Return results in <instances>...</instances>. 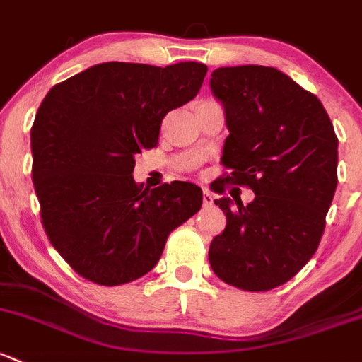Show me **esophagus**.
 <instances>
[{"instance_id":"obj_1","label":"esophagus","mask_w":362,"mask_h":362,"mask_svg":"<svg viewBox=\"0 0 362 362\" xmlns=\"http://www.w3.org/2000/svg\"><path fill=\"white\" fill-rule=\"evenodd\" d=\"M203 204H204V206H211V204H213L211 192L206 191V189H204V192H203Z\"/></svg>"}]
</instances>
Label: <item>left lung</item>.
Segmentation results:
<instances>
[{"label":"left lung","instance_id":"1","mask_svg":"<svg viewBox=\"0 0 362 362\" xmlns=\"http://www.w3.org/2000/svg\"><path fill=\"white\" fill-rule=\"evenodd\" d=\"M210 86L230 132L223 180L255 192L246 206L215 199L227 226L211 241L210 265L230 286L269 291L317 250L338 182V139L321 100L274 67H218Z\"/></svg>","mask_w":362,"mask_h":362}]
</instances>
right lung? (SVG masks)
Wrapping results in <instances>:
<instances>
[{
  "label": "right lung",
  "instance_id": "add662e5",
  "mask_svg": "<svg viewBox=\"0 0 362 362\" xmlns=\"http://www.w3.org/2000/svg\"><path fill=\"white\" fill-rule=\"evenodd\" d=\"M208 67L104 62L48 91L30 128L45 232L85 279L119 286L158 264L170 232L203 204L191 182L149 189L135 154L158 146L163 117L199 91Z\"/></svg>",
  "mask_w": 362,
  "mask_h": 362
}]
</instances>
